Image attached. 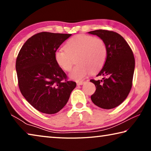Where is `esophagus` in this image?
<instances>
[{
	"label": "esophagus",
	"instance_id": "esophagus-1",
	"mask_svg": "<svg viewBox=\"0 0 151 151\" xmlns=\"http://www.w3.org/2000/svg\"><path fill=\"white\" fill-rule=\"evenodd\" d=\"M84 84V82L80 81V82H76V85H83Z\"/></svg>",
	"mask_w": 151,
	"mask_h": 151
}]
</instances>
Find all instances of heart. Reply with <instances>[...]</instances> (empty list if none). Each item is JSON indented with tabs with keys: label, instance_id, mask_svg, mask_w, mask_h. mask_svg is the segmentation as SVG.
Masks as SVG:
<instances>
[{
	"label": "heart",
	"instance_id": "b5f03b06",
	"mask_svg": "<svg viewBox=\"0 0 151 151\" xmlns=\"http://www.w3.org/2000/svg\"><path fill=\"white\" fill-rule=\"evenodd\" d=\"M64 48L56 51L55 61L66 72L70 71L75 61L77 64L69 76L76 81L83 80L90 72L100 70L107 57V47L104 40L91 35L75 36L67 40Z\"/></svg>",
	"mask_w": 151,
	"mask_h": 151
}]
</instances>
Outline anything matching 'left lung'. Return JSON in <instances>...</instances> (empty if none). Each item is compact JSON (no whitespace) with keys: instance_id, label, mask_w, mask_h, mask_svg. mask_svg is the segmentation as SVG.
I'll return each mask as SVG.
<instances>
[{"instance_id":"8db88e82","label":"left lung","mask_w":151,"mask_h":151,"mask_svg":"<svg viewBox=\"0 0 151 151\" xmlns=\"http://www.w3.org/2000/svg\"><path fill=\"white\" fill-rule=\"evenodd\" d=\"M89 34L98 36L107 47V57L98 76L102 80L90 81L96 91L91 96L93 103L104 109H111L120 105L131 91L135 61L131 47L118 33L106 30H96Z\"/></svg>"}]
</instances>
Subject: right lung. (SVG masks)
I'll return each instance as SVG.
<instances>
[{
	"label": "right lung",
	"instance_id": "right-lung-1",
	"mask_svg": "<svg viewBox=\"0 0 151 151\" xmlns=\"http://www.w3.org/2000/svg\"><path fill=\"white\" fill-rule=\"evenodd\" d=\"M71 36L48 32L28 39L18 55L16 70L20 91L38 111L55 114L66 105L76 87L55 59V53Z\"/></svg>",
	"mask_w": 151,
	"mask_h": 151
}]
</instances>
